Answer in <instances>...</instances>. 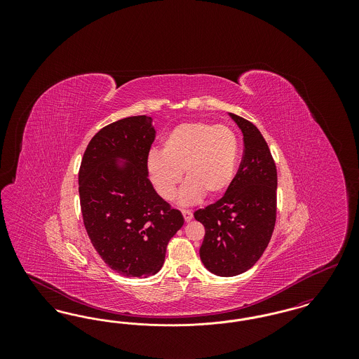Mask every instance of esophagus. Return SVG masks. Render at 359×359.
<instances>
[{"mask_svg":"<svg viewBox=\"0 0 359 359\" xmlns=\"http://www.w3.org/2000/svg\"><path fill=\"white\" fill-rule=\"evenodd\" d=\"M182 214H183V217H184V221L186 222H189L191 219H192V211H189V210H182Z\"/></svg>","mask_w":359,"mask_h":359,"instance_id":"34e87169","label":"esophagus"}]
</instances>
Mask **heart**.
Returning <instances> with one entry per match:
<instances>
[{
  "instance_id": "obj_1",
  "label": "heart",
  "mask_w": 359,
  "mask_h": 359,
  "mask_svg": "<svg viewBox=\"0 0 359 359\" xmlns=\"http://www.w3.org/2000/svg\"><path fill=\"white\" fill-rule=\"evenodd\" d=\"M239 141L226 125L189 122L175 126L163 138L160 154H149L147 168L157 194L172 201L182 182L188 183L180 202L188 205L207 195L223 194L234 179L238 164Z\"/></svg>"
}]
</instances>
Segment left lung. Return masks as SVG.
I'll return each instance as SVG.
<instances>
[{
	"mask_svg": "<svg viewBox=\"0 0 359 359\" xmlns=\"http://www.w3.org/2000/svg\"><path fill=\"white\" fill-rule=\"evenodd\" d=\"M243 135L238 172L219 201L194 212L205 226L199 255L211 273L231 277L262 256L276 223L277 170L269 147L250 121L230 113Z\"/></svg>",
	"mask_w": 359,
	"mask_h": 359,
	"instance_id": "8db88e82",
	"label": "left lung"
}]
</instances>
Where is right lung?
<instances>
[{"label":"right lung","mask_w":359,"mask_h":359,"mask_svg":"<svg viewBox=\"0 0 359 359\" xmlns=\"http://www.w3.org/2000/svg\"><path fill=\"white\" fill-rule=\"evenodd\" d=\"M154 137L151 117L116 121L91 138L79 168L88 238L104 264L126 277L157 273L170 239L184 223L182 212L157 195L148 177Z\"/></svg>","instance_id":"add662e5"}]
</instances>
